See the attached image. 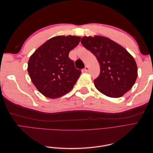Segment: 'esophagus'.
I'll list each match as a JSON object with an SVG mask.
<instances>
[{"label":"esophagus","mask_w":153,"mask_h":153,"mask_svg":"<svg viewBox=\"0 0 153 153\" xmlns=\"http://www.w3.org/2000/svg\"><path fill=\"white\" fill-rule=\"evenodd\" d=\"M88 70H89V67L85 66V68H84V71H88Z\"/></svg>","instance_id":"esophagus-1"}]
</instances>
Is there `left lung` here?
I'll return each instance as SVG.
<instances>
[{"label":"left lung","mask_w":153,"mask_h":153,"mask_svg":"<svg viewBox=\"0 0 153 153\" xmlns=\"http://www.w3.org/2000/svg\"><path fill=\"white\" fill-rule=\"evenodd\" d=\"M81 43L100 64V75L94 82L100 92L111 98H120L131 89L138 69L135 59L126 49L101 36H84Z\"/></svg>","instance_id":"obj_1"}]
</instances>
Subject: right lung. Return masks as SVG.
<instances>
[{"label":"right lung","instance_id":"right-lung-1","mask_svg":"<svg viewBox=\"0 0 153 153\" xmlns=\"http://www.w3.org/2000/svg\"><path fill=\"white\" fill-rule=\"evenodd\" d=\"M80 38L71 35L53 37L30 57L27 71L33 84L45 96L57 98L73 88L81 71L69 58V53Z\"/></svg>","mask_w":153,"mask_h":153}]
</instances>
